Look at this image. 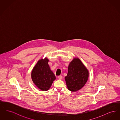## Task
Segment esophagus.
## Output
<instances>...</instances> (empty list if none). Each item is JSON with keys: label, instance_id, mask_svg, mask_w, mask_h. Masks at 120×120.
<instances>
[{"label": "esophagus", "instance_id": "34e87169", "mask_svg": "<svg viewBox=\"0 0 120 120\" xmlns=\"http://www.w3.org/2000/svg\"><path fill=\"white\" fill-rule=\"evenodd\" d=\"M57 78L59 79H60V80H62L63 79V76L60 75H59L57 76Z\"/></svg>", "mask_w": 120, "mask_h": 120}]
</instances>
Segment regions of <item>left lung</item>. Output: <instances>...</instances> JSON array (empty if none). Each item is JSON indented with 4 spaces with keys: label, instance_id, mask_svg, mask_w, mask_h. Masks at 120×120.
Returning a JSON list of instances; mask_svg holds the SVG:
<instances>
[{
    "label": "left lung",
    "instance_id": "left-lung-1",
    "mask_svg": "<svg viewBox=\"0 0 120 120\" xmlns=\"http://www.w3.org/2000/svg\"><path fill=\"white\" fill-rule=\"evenodd\" d=\"M88 77V70L79 58H75L69 64L65 79L69 90L75 92L85 86Z\"/></svg>",
    "mask_w": 120,
    "mask_h": 120
}]
</instances>
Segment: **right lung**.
<instances>
[{
	"label": "right lung",
	"mask_w": 120,
	"mask_h": 120,
	"mask_svg": "<svg viewBox=\"0 0 120 120\" xmlns=\"http://www.w3.org/2000/svg\"><path fill=\"white\" fill-rule=\"evenodd\" d=\"M49 60L41 59L35 65L31 72V78L36 86L43 91L48 90L56 79L48 64Z\"/></svg>",
	"instance_id": "right-lung-1"
}]
</instances>
